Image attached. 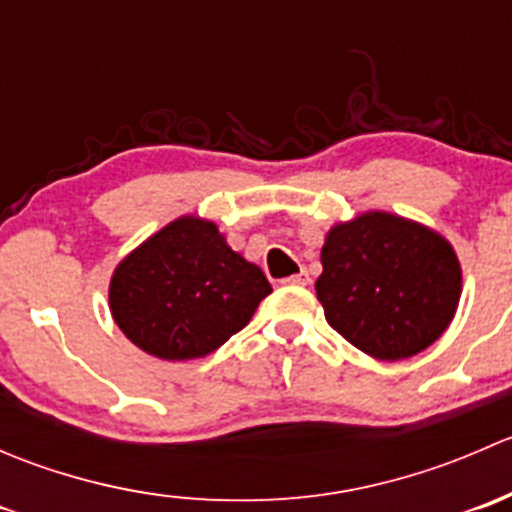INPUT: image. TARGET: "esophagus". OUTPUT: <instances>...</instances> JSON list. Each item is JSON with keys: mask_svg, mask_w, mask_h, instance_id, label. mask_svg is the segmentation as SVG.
<instances>
[{"mask_svg": "<svg viewBox=\"0 0 512 512\" xmlns=\"http://www.w3.org/2000/svg\"><path fill=\"white\" fill-rule=\"evenodd\" d=\"M282 285H309V272L307 270H299L297 275L287 277V280H282Z\"/></svg>", "mask_w": 512, "mask_h": 512, "instance_id": "1", "label": "esophagus"}]
</instances>
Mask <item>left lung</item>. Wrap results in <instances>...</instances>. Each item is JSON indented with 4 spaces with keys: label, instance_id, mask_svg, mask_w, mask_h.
Masks as SVG:
<instances>
[{
    "label": "left lung",
    "instance_id": "left-lung-1",
    "mask_svg": "<svg viewBox=\"0 0 512 512\" xmlns=\"http://www.w3.org/2000/svg\"><path fill=\"white\" fill-rule=\"evenodd\" d=\"M322 267L314 289L329 327L379 361L431 347L451 324L463 289L451 242L384 210L334 225Z\"/></svg>",
    "mask_w": 512,
    "mask_h": 512
}]
</instances>
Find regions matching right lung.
I'll list each match as a JSON object with an SVG mask.
<instances>
[{"label": "right lung", "instance_id": "right-lung-1", "mask_svg": "<svg viewBox=\"0 0 512 512\" xmlns=\"http://www.w3.org/2000/svg\"><path fill=\"white\" fill-rule=\"evenodd\" d=\"M270 292L265 272L232 250L213 220L183 215L118 262L108 307L138 349L188 361L223 347Z\"/></svg>", "mask_w": 512, "mask_h": 512}]
</instances>
